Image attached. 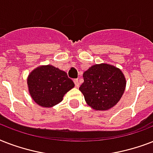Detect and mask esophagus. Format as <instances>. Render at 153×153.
Here are the masks:
<instances>
[{"mask_svg":"<svg viewBox=\"0 0 153 153\" xmlns=\"http://www.w3.org/2000/svg\"><path fill=\"white\" fill-rule=\"evenodd\" d=\"M74 84H75V86H76V87H79V85H80V83H79V79H74Z\"/></svg>","mask_w":153,"mask_h":153,"instance_id":"34e87169","label":"esophagus"}]
</instances>
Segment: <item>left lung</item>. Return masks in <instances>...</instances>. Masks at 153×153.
Segmentation results:
<instances>
[{
    "label": "left lung",
    "instance_id": "1",
    "mask_svg": "<svg viewBox=\"0 0 153 153\" xmlns=\"http://www.w3.org/2000/svg\"><path fill=\"white\" fill-rule=\"evenodd\" d=\"M79 90L86 103L96 110H107L119 102L126 89L121 71L109 64H95L83 73Z\"/></svg>",
    "mask_w": 153,
    "mask_h": 153
}]
</instances>
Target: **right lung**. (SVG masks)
<instances>
[{"instance_id": "1", "label": "right lung", "mask_w": 153, "mask_h": 153, "mask_svg": "<svg viewBox=\"0 0 153 153\" xmlns=\"http://www.w3.org/2000/svg\"><path fill=\"white\" fill-rule=\"evenodd\" d=\"M27 86L36 103L43 107H51L59 103L74 84L66 72L48 65L37 67L31 72Z\"/></svg>"}]
</instances>
